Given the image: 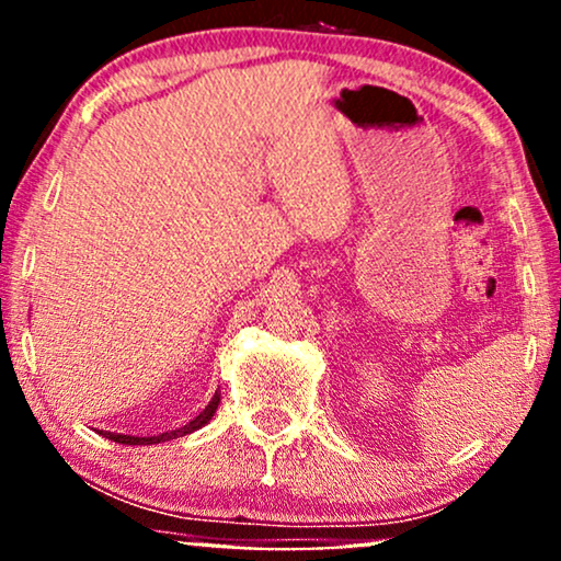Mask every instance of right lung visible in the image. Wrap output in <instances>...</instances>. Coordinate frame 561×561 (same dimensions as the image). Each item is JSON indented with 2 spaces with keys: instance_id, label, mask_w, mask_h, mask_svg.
I'll return each mask as SVG.
<instances>
[{
  "instance_id": "add662e5",
  "label": "right lung",
  "mask_w": 561,
  "mask_h": 561,
  "mask_svg": "<svg viewBox=\"0 0 561 561\" xmlns=\"http://www.w3.org/2000/svg\"><path fill=\"white\" fill-rule=\"evenodd\" d=\"M217 405H219V393H214L209 405H206V409L198 413L194 421H188L186 426L175 428V432H165V434H158V436H129V434H104V436H110V439L117 442V444H160V442L175 439V436H186L191 432H196V428H202L204 424H209L214 411H217Z\"/></svg>"
}]
</instances>
